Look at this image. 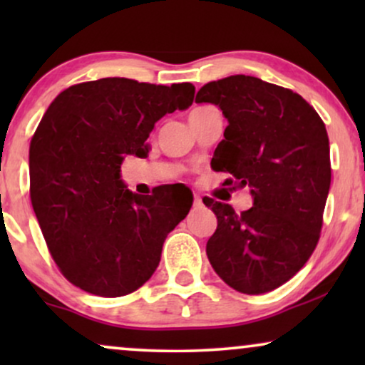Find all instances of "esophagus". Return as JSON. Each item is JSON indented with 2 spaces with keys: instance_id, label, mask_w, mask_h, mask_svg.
I'll list each match as a JSON object with an SVG mask.
<instances>
[{
  "instance_id": "esophagus-1",
  "label": "esophagus",
  "mask_w": 365,
  "mask_h": 365,
  "mask_svg": "<svg viewBox=\"0 0 365 365\" xmlns=\"http://www.w3.org/2000/svg\"><path fill=\"white\" fill-rule=\"evenodd\" d=\"M194 206H196V207L202 206V199H201V196H199V194H194Z\"/></svg>"
}]
</instances>
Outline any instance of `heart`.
Wrapping results in <instances>:
<instances>
[{
  "mask_svg": "<svg viewBox=\"0 0 365 365\" xmlns=\"http://www.w3.org/2000/svg\"><path fill=\"white\" fill-rule=\"evenodd\" d=\"M199 109H204V108H197V109H194V111H199Z\"/></svg>",
  "mask_w": 365,
  "mask_h": 365,
  "instance_id": "1",
  "label": "heart"
}]
</instances>
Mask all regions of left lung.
Masks as SVG:
<instances>
[{
    "label": "left lung",
    "mask_w": 365,
    "mask_h": 365,
    "mask_svg": "<svg viewBox=\"0 0 365 365\" xmlns=\"http://www.w3.org/2000/svg\"><path fill=\"white\" fill-rule=\"evenodd\" d=\"M196 103L216 104L229 123L214 171L251 187L254 199L241 214L204 199L217 217L209 262L239 292L274 291L301 271L321 236L331 187L326 126L297 93L244 74L204 84Z\"/></svg>",
    "instance_id": "8db88e82"
}]
</instances>
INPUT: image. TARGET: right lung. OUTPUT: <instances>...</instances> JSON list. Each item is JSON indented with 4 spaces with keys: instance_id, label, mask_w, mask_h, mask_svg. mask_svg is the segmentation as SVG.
Returning <instances> with one entry per match:
<instances>
[{
    "instance_id": "1",
    "label": "right lung",
    "mask_w": 365,
    "mask_h": 365,
    "mask_svg": "<svg viewBox=\"0 0 365 365\" xmlns=\"http://www.w3.org/2000/svg\"><path fill=\"white\" fill-rule=\"evenodd\" d=\"M194 86L103 78L64 89L29 144V196L49 252L74 286L101 297L131 294L161 261L168 234L192 197L151 196L121 179L126 156L146 158L163 116L192 104Z\"/></svg>"
}]
</instances>
